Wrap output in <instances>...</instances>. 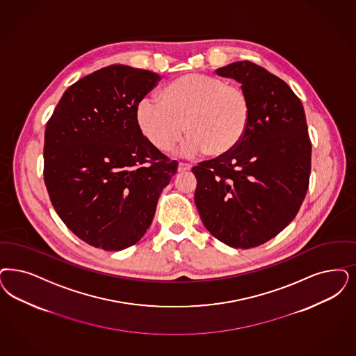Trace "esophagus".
Segmentation results:
<instances>
[{"instance_id":"1","label":"esophagus","mask_w":356,"mask_h":356,"mask_svg":"<svg viewBox=\"0 0 356 356\" xmlns=\"http://www.w3.org/2000/svg\"><path fill=\"white\" fill-rule=\"evenodd\" d=\"M191 170H192V165H191V164H188V163H179V168H177V171L186 172L191 171Z\"/></svg>"}]
</instances>
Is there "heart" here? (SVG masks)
I'll list each match as a JSON object with an SVG mask.
<instances>
[{"label":"heart","mask_w":356,"mask_h":356,"mask_svg":"<svg viewBox=\"0 0 356 356\" xmlns=\"http://www.w3.org/2000/svg\"><path fill=\"white\" fill-rule=\"evenodd\" d=\"M136 122L160 151H170L189 134L183 151L210 158L230 154L245 136L250 101L242 86L217 76L185 74L160 90L159 102L145 98L136 105Z\"/></svg>","instance_id":"1"}]
</instances>
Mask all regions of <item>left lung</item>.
Segmentation results:
<instances>
[{"label": "left lung", "mask_w": 356, "mask_h": 356, "mask_svg": "<svg viewBox=\"0 0 356 356\" xmlns=\"http://www.w3.org/2000/svg\"><path fill=\"white\" fill-rule=\"evenodd\" d=\"M216 74L242 84L250 121L230 154L192 168L195 202L214 238L252 248L293 221L307 195L312 143L305 111L285 81L254 63L234 62Z\"/></svg>", "instance_id": "8db88e82"}]
</instances>
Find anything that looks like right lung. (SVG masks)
<instances>
[{
    "instance_id": "right-lung-1",
    "label": "right lung",
    "mask_w": 356,
    "mask_h": 356,
    "mask_svg": "<svg viewBox=\"0 0 356 356\" xmlns=\"http://www.w3.org/2000/svg\"><path fill=\"white\" fill-rule=\"evenodd\" d=\"M155 72L113 64L70 86L44 131V183L67 227L105 251L135 245L154 220L177 161L136 122Z\"/></svg>"
}]
</instances>
